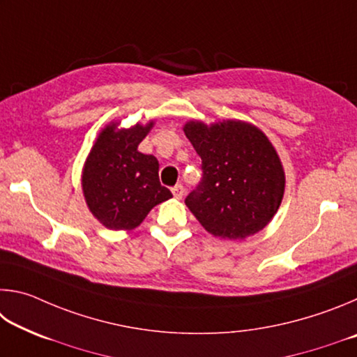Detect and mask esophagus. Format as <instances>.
<instances>
[{
  "label": "esophagus",
  "instance_id": "esophagus-1",
  "mask_svg": "<svg viewBox=\"0 0 357 357\" xmlns=\"http://www.w3.org/2000/svg\"><path fill=\"white\" fill-rule=\"evenodd\" d=\"M172 192H173V197L178 198V200H181V198L184 197V187L183 184H176L174 187H172Z\"/></svg>",
  "mask_w": 357,
  "mask_h": 357
}]
</instances>
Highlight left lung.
<instances>
[{"label": "left lung", "mask_w": 357, "mask_h": 357, "mask_svg": "<svg viewBox=\"0 0 357 357\" xmlns=\"http://www.w3.org/2000/svg\"><path fill=\"white\" fill-rule=\"evenodd\" d=\"M184 134L202 157L203 179L185 206L215 238L243 241L273 220L285 192L279 154L257 126L241 119L187 121Z\"/></svg>", "instance_id": "left-lung-1"}]
</instances>
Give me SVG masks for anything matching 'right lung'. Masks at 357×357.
Returning <instances> with one entry per match:
<instances>
[{
    "instance_id": "obj_1",
    "label": "right lung",
    "mask_w": 357,
    "mask_h": 357,
    "mask_svg": "<svg viewBox=\"0 0 357 357\" xmlns=\"http://www.w3.org/2000/svg\"><path fill=\"white\" fill-rule=\"evenodd\" d=\"M119 124L112 121L99 132L84 160L82 189L88 209L102 225L130 231L155 204L173 195L160 185L155 157L138 151L154 121L129 129Z\"/></svg>"
}]
</instances>
